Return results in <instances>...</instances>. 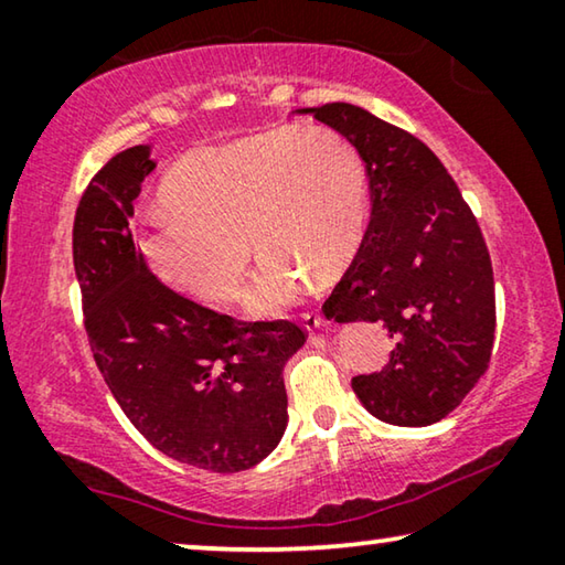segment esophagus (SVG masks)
<instances>
[{
	"instance_id": "obj_1",
	"label": "esophagus",
	"mask_w": 565,
	"mask_h": 565,
	"mask_svg": "<svg viewBox=\"0 0 565 565\" xmlns=\"http://www.w3.org/2000/svg\"><path fill=\"white\" fill-rule=\"evenodd\" d=\"M301 321H303V327H307L309 331H315V329H319L321 324H324V317H321V311L311 309V311H303Z\"/></svg>"
}]
</instances>
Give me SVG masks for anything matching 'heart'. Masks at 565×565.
<instances>
[{"mask_svg":"<svg viewBox=\"0 0 565 565\" xmlns=\"http://www.w3.org/2000/svg\"><path fill=\"white\" fill-rule=\"evenodd\" d=\"M170 209L150 213L138 250L160 281L228 303L244 291L250 238L262 266L250 315H276L339 271L360 246L370 181L356 146L324 125H281L185 153L163 178Z\"/></svg>","mask_w":565,"mask_h":565,"instance_id":"heart-1","label":"heart"}]
</instances>
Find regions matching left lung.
<instances>
[{
    "mask_svg": "<svg viewBox=\"0 0 565 565\" xmlns=\"http://www.w3.org/2000/svg\"><path fill=\"white\" fill-rule=\"evenodd\" d=\"M301 113L352 140L370 181V226L321 311L339 324L380 321L397 347L352 387L384 423L433 425L476 387L492 354L495 281L478 218L412 132L349 103Z\"/></svg>",
    "mask_w": 565,
    "mask_h": 565,
    "instance_id": "8db88e82",
    "label": "left lung"
}]
</instances>
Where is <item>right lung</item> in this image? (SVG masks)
<instances>
[{"label": "right lung", "instance_id": "add662e5", "mask_svg": "<svg viewBox=\"0 0 565 565\" xmlns=\"http://www.w3.org/2000/svg\"><path fill=\"white\" fill-rule=\"evenodd\" d=\"M153 168L148 146L122 150L77 203L73 262L89 347L150 445L201 470H248L281 440L289 417L281 372L307 329L218 315L150 271L130 216Z\"/></svg>", "mask_w": 565, "mask_h": 565}]
</instances>
